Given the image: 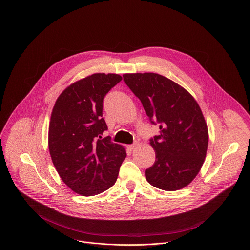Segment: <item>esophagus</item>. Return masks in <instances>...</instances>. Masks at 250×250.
<instances>
[{"label": "esophagus", "mask_w": 250, "mask_h": 250, "mask_svg": "<svg viewBox=\"0 0 250 250\" xmlns=\"http://www.w3.org/2000/svg\"><path fill=\"white\" fill-rule=\"evenodd\" d=\"M137 146V143H133V144H130V145H128L127 146V148L130 150V151H132V150H134L135 149V147Z\"/></svg>", "instance_id": "1"}]
</instances>
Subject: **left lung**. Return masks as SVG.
Wrapping results in <instances>:
<instances>
[{"mask_svg": "<svg viewBox=\"0 0 250 250\" xmlns=\"http://www.w3.org/2000/svg\"><path fill=\"white\" fill-rule=\"evenodd\" d=\"M123 76L151 123L160 127V134L150 139L156 160L145 170L147 182L167 191L186 188L199 173L208 147L207 124L198 103L178 83L158 73Z\"/></svg>", "mask_w": 250, "mask_h": 250, "instance_id": "8db88e82", "label": "left lung"}]
</instances>
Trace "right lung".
<instances>
[{"label": "right lung", "instance_id": "right-lung-1", "mask_svg": "<svg viewBox=\"0 0 250 250\" xmlns=\"http://www.w3.org/2000/svg\"><path fill=\"white\" fill-rule=\"evenodd\" d=\"M123 79L94 73L66 87L58 97L49 125V151L62 181L82 196L113 187L126 157L125 149L103 137V99Z\"/></svg>", "mask_w": 250, "mask_h": 250}]
</instances>
